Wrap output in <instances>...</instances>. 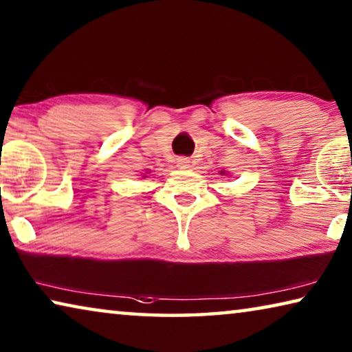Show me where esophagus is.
I'll return each mask as SVG.
<instances>
[{
  "instance_id": "obj_1",
  "label": "esophagus",
  "mask_w": 352,
  "mask_h": 352,
  "mask_svg": "<svg viewBox=\"0 0 352 352\" xmlns=\"http://www.w3.org/2000/svg\"><path fill=\"white\" fill-rule=\"evenodd\" d=\"M188 164H190V162H188V159L186 157L177 159V166H181V168H188Z\"/></svg>"
}]
</instances>
